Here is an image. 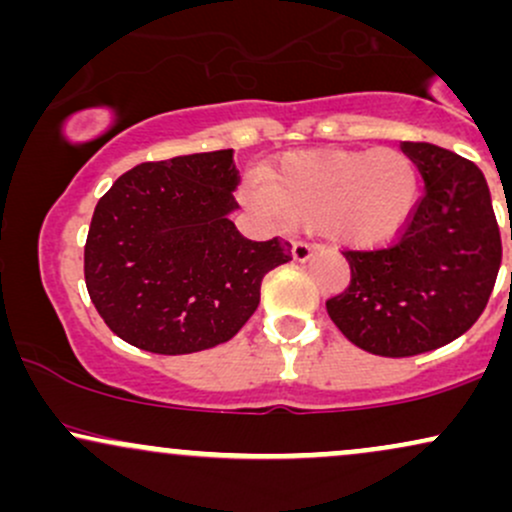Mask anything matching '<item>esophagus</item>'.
Instances as JSON below:
<instances>
[{
  "instance_id": "esophagus-1",
  "label": "esophagus",
  "mask_w": 512,
  "mask_h": 512,
  "mask_svg": "<svg viewBox=\"0 0 512 512\" xmlns=\"http://www.w3.org/2000/svg\"><path fill=\"white\" fill-rule=\"evenodd\" d=\"M313 252H315V245L305 243V240H296V243H293V248H291V255H293V260H296V262H308L310 257H313Z\"/></svg>"
}]
</instances>
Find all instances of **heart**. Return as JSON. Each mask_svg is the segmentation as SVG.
Segmentation results:
<instances>
[{
    "label": "heart",
    "mask_w": 512,
    "mask_h": 512,
    "mask_svg": "<svg viewBox=\"0 0 512 512\" xmlns=\"http://www.w3.org/2000/svg\"><path fill=\"white\" fill-rule=\"evenodd\" d=\"M243 197L281 226L317 223L349 248H380L414 214L419 170L399 149L296 151L245 182Z\"/></svg>",
    "instance_id": "1"
}]
</instances>
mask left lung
<instances>
[{
    "instance_id": "left-lung-1",
    "label": "left lung",
    "mask_w": 512,
    "mask_h": 512,
    "mask_svg": "<svg viewBox=\"0 0 512 512\" xmlns=\"http://www.w3.org/2000/svg\"><path fill=\"white\" fill-rule=\"evenodd\" d=\"M402 151L419 168L424 195L395 245L344 252L351 281L327 301L349 342L390 358L467 332L489 303L503 255L484 173L436 144L404 142Z\"/></svg>"
}]
</instances>
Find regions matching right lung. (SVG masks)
Wrapping results in <instances>:
<instances>
[{"mask_svg":"<svg viewBox=\"0 0 512 512\" xmlns=\"http://www.w3.org/2000/svg\"><path fill=\"white\" fill-rule=\"evenodd\" d=\"M233 149L127 170L98 199L84 248L86 289L117 337L151 354H195L236 337L264 274L291 245L243 238Z\"/></svg>","mask_w":512,"mask_h":512,"instance_id":"right-lung-1","label":"right lung"}]
</instances>
